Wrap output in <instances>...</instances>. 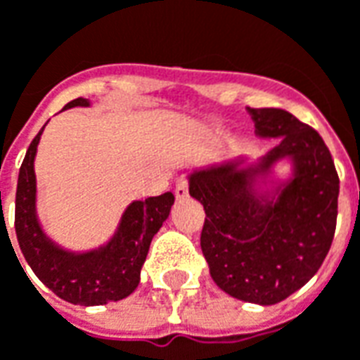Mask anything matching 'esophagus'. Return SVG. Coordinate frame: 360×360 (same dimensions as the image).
Returning <instances> with one entry per match:
<instances>
[{"label": "esophagus", "mask_w": 360, "mask_h": 360, "mask_svg": "<svg viewBox=\"0 0 360 360\" xmlns=\"http://www.w3.org/2000/svg\"><path fill=\"white\" fill-rule=\"evenodd\" d=\"M187 195H188V181L185 179V177H181V179L177 181V185H175V196H177V198H185Z\"/></svg>", "instance_id": "34e87169"}]
</instances>
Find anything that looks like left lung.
I'll list each match as a JSON object with an SVG mask.
<instances>
[{
    "mask_svg": "<svg viewBox=\"0 0 360 360\" xmlns=\"http://www.w3.org/2000/svg\"><path fill=\"white\" fill-rule=\"evenodd\" d=\"M257 133L278 139L266 165L289 156L295 179L276 204L249 191V173L219 165L191 175L188 193L204 206L200 249L212 279L235 299L276 304L301 289L324 262L338 221L340 177L330 150L285 110H250Z\"/></svg>",
    "mask_w": 360,
    "mask_h": 360,
    "instance_id": "left-lung-1",
    "label": "left lung"
}]
</instances>
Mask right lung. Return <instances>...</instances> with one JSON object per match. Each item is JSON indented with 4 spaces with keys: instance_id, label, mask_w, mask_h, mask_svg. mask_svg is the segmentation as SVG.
<instances>
[{
    "instance_id": "obj_1",
    "label": "right lung",
    "mask_w": 360,
    "mask_h": 360,
    "mask_svg": "<svg viewBox=\"0 0 360 360\" xmlns=\"http://www.w3.org/2000/svg\"><path fill=\"white\" fill-rule=\"evenodd\" d=\"M75 105H89V102L77 98L65 108ZM42 131L30 142L20 164L15 196V233L25 260L36 278L67 302L92 307L125 299L141 281V268L152 237L169 216L175 196L164 193L131 204L115 237L103 249L86 255H71L59 249L44 235L34 210V156Z\"/></svg>"
}]
</instances>
